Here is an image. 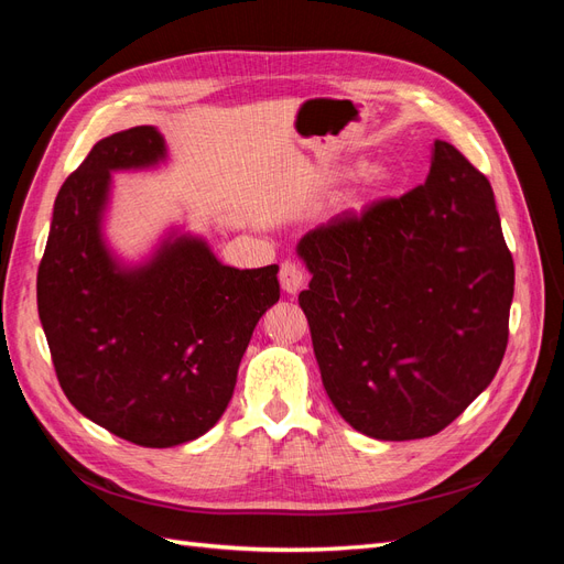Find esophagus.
Wrapping results in <instances>:
<instances>
[{
    "label": "esophagus",
    "instance_id": "1",
    "mask_svg": "<svg viewBox=\"0 0 564 564\" xmlns=\"http://www.w3.org/2000/svg\"><path fill=\"white\" fill-rule=\"evenodd\" d=\"M280 284L286 294H296L299 289L305 284V272L299 263L294 261H284L280 265Z\"/></svg>",
    "mask_w": 564,
    "mask_h": 564
}]
</instances>
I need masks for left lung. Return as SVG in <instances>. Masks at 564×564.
<instances>
[{"instance_id": "8db88e82", "label": "left lung", "mask_w": 564, "mask_h": 564, "mask_svg": "<svg viewBox=\"0 0 564 564\" xmlns=\"http://www.w3.org/2000/svg\"><path fill=\"white\" fill-rule=\"evenodd\" d=\"M324 390L355 431L431 437L497 377L516 268L485 174L435 141L402 197L344 212L299 242Z\"/></svg>"}]
</instances>
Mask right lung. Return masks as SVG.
<instances>
[{
    "label": "right lung",
    "instance_id": "add662e5",
    "mask_svg": "<svg viewBox=\"0 0 564 564\" xmlns=\"http://www.w3.org/2000/svg\"><path fill=\"white\" fill-rule=\"evenodd\" d=\"M166 158L155 127L98 141L61 185L37 311L65 398L141 447H174L214 429L261 315L280 299L278 265L237 270L207 242L166 237L143 265H119L100 235L110 172Z\"/></svg>",
    "mask_w": 564,
    "mask_h": 564
}]
</instances>
